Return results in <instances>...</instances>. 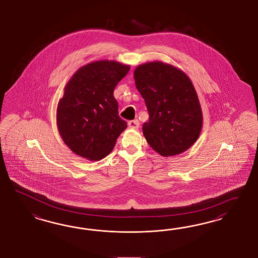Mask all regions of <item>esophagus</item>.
<instances>
[{
    "instance_id": "obj_1",
    "label": "esophagus",
    "mask_w": 258,
    "mask_h": 258,
    "mask_svg": "<svg viewBox=\"0 0 258 258\" xmlns=\"http://www.w3.org/2000/svg\"><path fill=\"white\" fill-rule=\"evenodd\" d=\"M127 125H128V127H131V128H134V130H138L140 126L139 121L136 119V120H133V121H130L128 123H127Z\"/></svg>"
}]
</instances>
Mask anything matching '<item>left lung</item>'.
Returning <instances> with one entry per match:
<instances>
[{
  "label": "left lung",
  "mask_w": 258,
  "mask_h": 258,
  "mask_svg": "<svg viewBox=\"0 0 258 258\" xmlns=\"http://www.w3.org/2000/svg\"><path fill=\"white\" fill-rule=\"evenodd\" d=\"M133 74L149 113L143 125L148 145L162 157L188 150L203 127L202 108L188 75L161 61L142 63Z\"/></svg>",
  "instance_id": "obj_1"
}]
</instances>
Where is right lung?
Returning a JSON list of instances; mask_svg holds the SVG:
<instances>
[{
  "mask_svg": "<svg viewBox=\"0 0 258 258\" xmlns=\"http://www.w3.org/2000/svg\"><path fill=\"white\" fill-rule=\"evenodd\" d=\"M131 66L99 60L81 67L63 88L56 110L57 128L63 143L78 156L99 160L111 153L127 127L119 117L113 91Z\"/></svg>",
  "mask_w": 258,
  "mask_h": 258,
  "instance_id": "1",
  "label": "right lung"
}]
</instances>
